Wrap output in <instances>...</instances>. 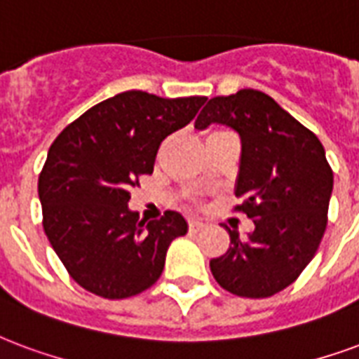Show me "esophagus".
Returning a JSON list of instances; mask_svg holds the SVG:
<instances>
[{
    "instance_id": "1",
    "label": "esophagus",
    "mask_w": 359,
    "mask_h": 359,
    "mask_svg": "<svg viewBox=\"0 0 359 359\" xmlns=\"http://www.w3.org/2000/svg\"><path fill=\"white\" fill-rule=\"evenodd\" d=\"M203 226H205V222H203V220L190 219V230H192V232H200Z\"/></svg>"
}]
</instances>
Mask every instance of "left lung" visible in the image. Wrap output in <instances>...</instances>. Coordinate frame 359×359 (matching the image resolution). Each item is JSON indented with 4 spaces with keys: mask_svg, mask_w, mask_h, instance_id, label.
<instances>
[{
    "mask_svg": "<svg viewBox=\"0 0 359 359\" xmlns=\"http://www.w3.org/2000/svg\"><path fill=\"white\" fill-rule=\"evenodd\" d=\"M226 126L240 135L238 209L253 219L243 238L230 233V247L209 262L220 287L247 299H264L291 285L314 259L333 192V171L314 133L301 126L274 98L255 89L211 98L196 129Z\"/></svg>",
    "mask_w": 359,
    "mask_h": 359,
    "instance_id": "obj_1",
    "label": "left lung"
}]
</instances>
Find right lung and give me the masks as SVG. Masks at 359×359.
Here are the masks:
<instances>
[{
    "mask_svg": "<svg viewBox=\"0 0 359 359\" xmlns=\"http://www.w3.org/2000/svg\"><path fill=\"white\" fill-rule=\"evenodd\" d=\"M205 97L126 91L89 108L47 154L38 192L43 230L74 281L104 299L152 287L171 241L188 232L177 211L159 220L129 209V188L154 171L161 140L187 127Z\"/></svg>",
    "mask_w": 359,
    "mask_h": 359,
    "instance_id": "1",
    "label": "right lung"
}]
</instances>
